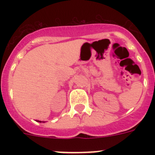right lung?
Masks as SVG:
<instances>
[{
    "label": "right lung",
    "instance_id": "obj_1",
    "mask_svg": "<svg viewBox=\"0 0 155 155\" xmlns=\"http://www.w3.org/2000/svg\"><path fill=\"white\" fill-rule=\"evenodd\" d=\"M39 122H40V121H39Z\"/></svg>",
    "mask_w": 155,
    "mask_h": 155
}]
</instances>
